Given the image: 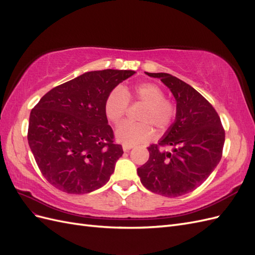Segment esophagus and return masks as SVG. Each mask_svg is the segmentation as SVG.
<instances>
[{
	"instance_id": "1",
	"label": "esophagus",
	"mask_w": 255,
	"mask_h": 255,
	"mask_svg": "<svg viewBox=\"0 0 255 255\" xmlns=\"http://www.w3.org/2000/svg\"><path fill=\"white\" fill-rule=\"evenodd\" d=\"M122 149H123V151H125V152H128V151H129L130 149H133V145L123 144V145H122Z\"/></svg>"
}]
</instances>
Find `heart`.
Wrapping results in <instances>:
<instances>
[{
    "label": "heart",
    "mask_w": 255,
    "mask_h": 255,
    "mask_svg": "<svg viewBox=\"0 0 255 255\" xmlns=\"http://www.w3.org/2000/svg\"><path fill=\"white\" fill-rule=\"evenodd\" d=\"M128 102L143 104L138 113L139 122H123L116 129L117 140L129 145L146 142L153 136V128L164 132L176 115L175 104L165 98V92L154 83H142L128 88H115L107 96L104 112L107 119L118 125L125 118Z\"/></svg>",
    "instance_id": "obj_1"
}]
</instances>
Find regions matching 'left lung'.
Returning <instances> with one entry per match:
<instances>
[{
    "label": "left lung",
    "instance_id": "8db88e82",
    "mask_svg": "<svg viewBox=\"0 0 255 255\" xmlns=\"http://www.w3.org/2000/svg\"><path fill=\"white\" fill-rule=\"evenodd\" d=\"M170 89L176 101L175 120L148 161L137 169L143 186L154 194L180 197L200 186L217 167L225 144V129L212 104L190 85L168 73H149ZM172 149L167 152L160 146Z\"/></svg>",
    "mask_w": 255,
    "mask_h": 255
}]
</instances>
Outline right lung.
Returning a JSON list of instances; mask_svg holds the SVG:
<instances>
[{"mask_svg": "<svg viewBox=\"0 0 255 255\" xmlns=\"http://www.w3.org/2000/svg\"><path fill=\"white\" fill-rule=\"evenodd\" d=\"M133 70L90 71L47 92L29 115L27 140L47 181L83 195L109 182L123 154L114 142L104 103Z\"/></svg>", "mask_w": 255, "mask_h": 255, "instance_id": "add662e5", "label": "right lung"}]
</instances>
